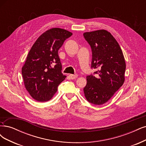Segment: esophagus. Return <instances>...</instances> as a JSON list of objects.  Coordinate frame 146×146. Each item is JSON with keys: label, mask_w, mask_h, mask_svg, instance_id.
I'll return each mask as SVG.
<instances>
[{"label": "esophagus", "mask_w": 146, "mask_h": 146, "mask_svg": "<svg viewBox=\"0 0 146 146\" xmlns=\"http://www.w3.org/2000/svg\"><path fill=\"white\" fill-rule=\"evenodd\" d=\"M69 77L72 80H74V79H75L77 78L78 77V74H69Z\"/></svg>", "instance_id": "1"}]
</instances>
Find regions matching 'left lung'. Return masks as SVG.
<instances>
[{"label": "left lung", "instance_id": "8db88e82", "mask_svg": "<svg viewBox=\"0 0 146 146\" xmlns=\"http://www.w3.org/2000/svg\"><path fill=\"white\" fill-rule=\"evenodd\" d=\"M92 51L93 74L86 77L83 89L88 101L95 105L106 103L124 82L125 63L122 50L112 34L102 29L84 33Z\"/></svg>", "mask_w": 146, "mask_h": 146}]
</instances>
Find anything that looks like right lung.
<instances>
[{
	"mask_svg": "<svg viewBox=\"0 0 146 146\" xmlns=\"http://www.w3.org/2000/svg\"><path fill=\"white\" fill-rule=\"evenodd\" d=\"M72 35L63 29H50L37 39L30 49L22 74L25 86L34 100L48 101L66 77L62 73L58 51Z\"/></svg>",
	"mask_w": 146,
	"mask_h": 146,
	"instance_id": "1",
	"label": "right lung"
}]
</instances>
